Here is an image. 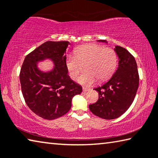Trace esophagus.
<instances>
[{"mask_svg":"<svg viewBox=\"0 0 158 158\" xmlns=\"http://www.w3.org/2000/svg\"><path fill=\"white\" fill-rule=\"evenodd\" d=\"M90 90V89H89V88H85V87L83 88V91H84V92L89 91Z\"/></svg>","mask_w":158,"mask_h":158,"instance_id":"obj_1","label":"esophagus"}]
</instances>
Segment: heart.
I'll return each instance as SVG.
<instances>
[{"label": "heart", "mask_w": 158, "mask_h": 158, "mask_svg": "<svg viewBox=\"0 0 158 158\" xmlns=\"http://www.w3.org/2000/svg\"><path fill=\"white\" fill-rule=\"evenodd\" d=\"M117 65V57L111 48L97 44L83 45L78 48L74 56L66 59V67L71 79L75 80L85 67V73L80 76L78 82L90 85L98 79L102 81L109 78Z\"/></svg>", "instance_id": "obj_1"}]
</instances>
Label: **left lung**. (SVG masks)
I'll return each instance as SVG.
<instances>
[{
	"instance_id": "1",
	"label": "left lung",
	"mask_w": 158,
	"mask_h": 158,
	"mask_svg": "<svg viewBox=\"0 0 158 158\" xmlns=\"http://www.w3.org/2000/svg\"><path fill=\"white\" fill-rule=\"evenodd\" d=\"M98 42L107 43L105 40ZM114 51L118 57L116 71L107 82L94 89L98 92V100L89 105L93 114L106 120L117 118L129 109L137 94L139 81L133 56L120 46H115Z\"/></svg>"
}]
</instances>
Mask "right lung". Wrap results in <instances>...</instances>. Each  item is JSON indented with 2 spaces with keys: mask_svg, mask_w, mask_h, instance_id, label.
<instances>
[{
  "mask_svg": "<svg viewBox=\"0 0 158 158\" xmlns=\"http://www.w3.org/2000/svg\"><path fill=\"white\" fill-rule=\"evenodd\" d=\"M68 41H47L26 56L21 66L19 79L26 105L40 117L53 120L63 116L71 109L74 95L82 87L68 74L66 49ZM46 59L55 66L52 71L42 72L37 63Z\"/></svg>",
  "mask_w": 158,
  "mask_h": 158,
  "instance_id": "1",
  "label": "right lung"
}]
</instances>
